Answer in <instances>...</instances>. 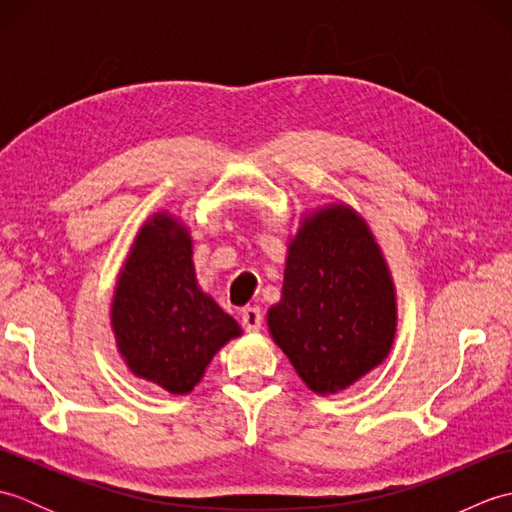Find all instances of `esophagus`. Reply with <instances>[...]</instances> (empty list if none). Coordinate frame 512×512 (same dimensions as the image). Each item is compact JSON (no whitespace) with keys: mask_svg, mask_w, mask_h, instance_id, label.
Masks as SVG:
<instances>
[{"mask_svg":"<svg viewBox=\"0 0 512 512\" xmlns=\"http://www.w3.org/2000/svg\"><path fill=\"white\" fill-rule=\"evenodd\" d=\"M242 325L246 332H259L262 328V310L259 308H244L242 310Z\"/></svg>","mask_w":512,"mask_h":512,"instance_id":"esophagus-1","label":"esophagus"}]
</instances>
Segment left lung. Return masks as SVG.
Masks as SVG:
<instances>
[{
  "label": "left lung",
  "mask_w": 512,
  "mask_h": 512,
  "mask_svg": "<svg viewBox=\"0 0 512 512\" xmlns=\"http://www.w3.org/2000/svg\"><path fill=\"white\" fill-rule=\"evenodd\" d=\"M396 290L365 220L345 204L303 217L268 328L303 383L325 396L372 372L396 336Z\"/></svg>",
  "instance_id": "1"
}]
</instances>
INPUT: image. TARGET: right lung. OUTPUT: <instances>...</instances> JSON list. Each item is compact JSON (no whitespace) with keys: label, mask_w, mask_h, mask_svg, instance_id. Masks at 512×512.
Masks as SVG:
<instances>
[{"label":"right lung","mask_w":512,"mask_h":512,"mask_svg":"<svg viewBox=\"0 0 512 512\" xmlns=\"http://www.w3.org/2000/svg\"><path fill=\"white\" fill-rule=\"evenodd\" d=\"M191 235L169 213L140 228L112 299L116 347L138 378L189 394L215 352L242 334L237 321L200 290Z\"/></svg>","instance_id":"right-lung-1"}]
</instances>
